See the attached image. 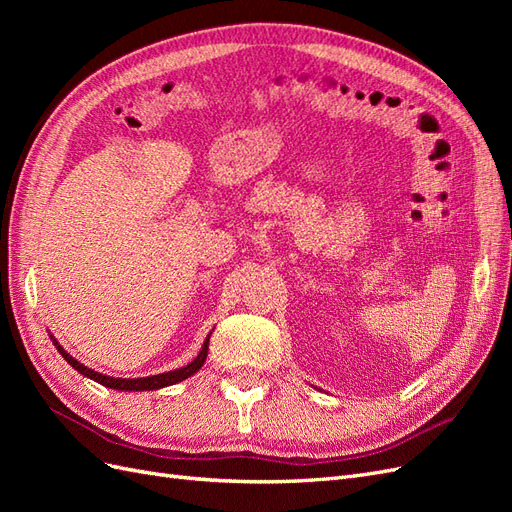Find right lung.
I'll return each mask as SVG.
<instances>
[{"label":"right lung","instance_id":"right-lung-1","mask_svg":"<svg viewBox=\"0 0 512 512\" xmlns=\"http://www.w3.org/2000/svg\"><path fill=\"white\" fill-rule=\"evenodd\" d=\"M209 337H211V335H209ZM209 337L205 339L203 350H200V354L196 356V359H194L190 365H185V367L175 369V371H166V374L147 376V378H132V380H130V378L104 376V374H100V371H94V369H89V367L81 365L79 361L74 359V356H70L57 342H55V346H57V350L61 352V356H64V359H66L76 371H81L83 376L100 382L102 386H106V389H117V391H156V389H162V386H170V384H177V382H181V380H185V378H190L192 374H196V371H198L200 367H203V363H205V359H207V350H209Z\"/></svg>","mask_w":512,"mask_h":512}]
</instances>
